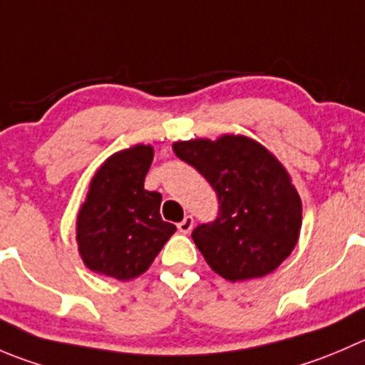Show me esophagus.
<instances>
[{
    "label": "esophagus",
    "instance_id": "34e87169",
    "mask_svg": "<svg viewBox=\"0 0 365 365\" xmlns=\"http://www.w3.org/2000/svg\"><path fill=\"white\" fill-rule=\"evenodd\" d=\"M192 226H194L192 215H185V217H183L182 221L178 222V232L180 233H189L190 230H192Z\"/></svg>",
    "mask_w": 365,
    "mask_h": 365
}]
</instances>
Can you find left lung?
Here are the masks:
<instances>
[{
  "label": "left lung",
  "mask_w": 365,
  "mask_h": 365,
  "mask_svg": "<svg viewBox=\"0 0 365 365\" xmlns=\"http://www.w3.org/2000/svg\"><path fill=\"white\" fill-rule=\"evenodd\" d=\"M173 151L217 194V217L192 232L207 264L230 282L274 271L302 230V200L277 157L244 135L182 140Z\"/></svg>",
  "instance_id": "8db88e82"
}]
</instances>
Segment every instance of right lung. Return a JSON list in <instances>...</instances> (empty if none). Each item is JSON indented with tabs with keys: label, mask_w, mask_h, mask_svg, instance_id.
I'll return each instance as SVG.
<instances>
[{
	"label": "right lung",
	"mask_w": 365,
	"mask_h": 365,
	"mask_svg": "<svg viewBox=\"0 0 365 365\" xmlns=\"http://www.w3.org/2000/svg\"><path fill=\"white\" fill-rule=\"evenodd\" d=\"M151 162L153 148L137 144L108 157L91 180L76 221L78 250L91 271L132 280L176 232L162 221L160 192L144 189Z\"/></svg>",
	"instance_id": "right-lung-1"
}]
</instances>
